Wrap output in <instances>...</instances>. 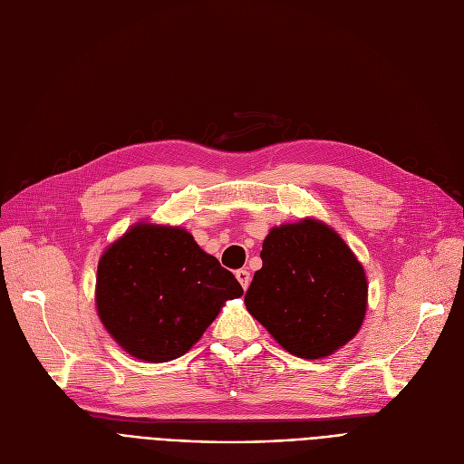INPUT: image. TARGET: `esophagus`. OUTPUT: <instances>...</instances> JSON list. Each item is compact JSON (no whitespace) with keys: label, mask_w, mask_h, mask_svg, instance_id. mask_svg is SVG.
Masks as SVG:
<instances>
[{"label":"esophagus","mask_w":464,"mask_h":464,"mask_svg":"<svg viewBox=\"0 0 464 464\" xmlns=\"http://www.w3.org/2000/svg\"><path fill=\"white\" fill-rule=\"evenodd\" d=\"M235 276H237V280L240 282L242 289H248V285H250V273H248L246 269H238V271L235 273Z\"/></svg>","instance_id":"esophagus-1"}]
</instances>
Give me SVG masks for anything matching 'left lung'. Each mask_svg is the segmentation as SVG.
Segmentation results:
<instances>
[{
  "instance_id": "obj_1",
  "label": "left lung",
  "mask_w": 464,
  "mask_h": 464,
  "mask_svg": "<svg viewBox=\"0 0 464 464\" xmlns=\"http://www.w3.org/2000/svg\"><path fill=\"white\" fill-rule=\"evenodd\" d=\"M261 259L245 304L284 350L322 359L359 333L367 275L334 229L314 218L273 227Z\"/></svg>"
}]
</instances>
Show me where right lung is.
<instances>
[{"label":"right lung","mask_w":464,"mask_h":464,"mask_svg":"<svg viewBox=\"0 0 464 464\" xmlns=\"http://www.w3.org/2000/svg\"><path fill=\"white\" fill-rule=\"evenodd\" d=\"M240 284L182 227L135 224L97 265L100 320L130 355L167 362L184 355Z\"/></svg>","instance_id":"obj_1"}]
</instances>
